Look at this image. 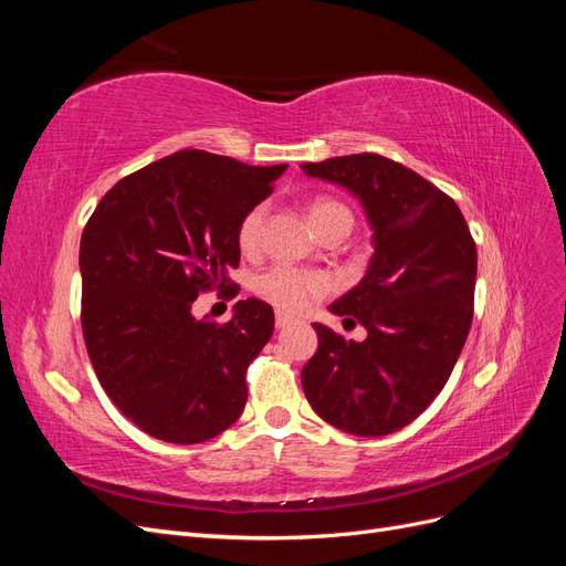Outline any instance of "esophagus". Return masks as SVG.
<instances>
[{"instance_id": "esophagus-1", "label": "esophagus", "mask_w": 566, "mask_h": 566, "mask_svg": "<svg viewBox=\"0 0 566 566\" xmlns=\"http://www.w3.org/2000/svg\"><path fill=\"white\" fill-rule=\"evenodd\" d=\"M293 316H290V314H283V312H279L276 314V328L279 331H283V328H287V325H293Z\"/></svg>"}]
</instances>
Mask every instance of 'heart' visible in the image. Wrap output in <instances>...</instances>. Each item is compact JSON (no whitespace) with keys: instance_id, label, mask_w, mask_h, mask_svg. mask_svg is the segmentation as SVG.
Returning <instances> with one entry per match:
<instances>
[{"instance_id":"heart-1","label":"heart","mask_w":566,"mask_h":566,"mask_svg":"<svg viewBox=\"0 0 566 566\" xmlns=\"http://www.w3.org/2000/svg\"><path fill=\"white\" fill-rule=\"evenodd\" d=\"M266 212H269L266 205L256 202L243 214V219L238 221L235 238H238V248L243 252H254L260 248ZM310 214L318 233L328 231L331 227L339 224V221L354 224V217L347 205H342L333 198H316L312 202ZM333 290H335V281L331 273H325L321 269H300L290 264L271 266L254 279V293L290 314H302L306 310H312L318 300L328 297Z\"/></svg>"}]
</instances>
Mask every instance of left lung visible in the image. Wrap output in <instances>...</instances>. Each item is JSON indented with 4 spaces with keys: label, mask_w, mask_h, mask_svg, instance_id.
<instances>
[{
    "label": "left lung",
    "mask_w": 566,
    "mask_h": 566,
    "mask_svg": "<svg viewBox=\"0 0 566 566\" xmlns=\"http://www.w3.org/2000/svg\"><path fill=\"white\" fill-rule=\"evenodd\" d=\"M300 167L349 188L375 231L368 273L331 304L368 337L345 339L314 323L306 401L342 432L385 437L413 422L451 378L474 314V238L451 196L378 153Z\"/></svg>",
    "instance_id": "left-lung-1"
}]
</instances>
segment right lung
Here are the masks:
<instances>
[{
  "label": "right lung",
  "instance_id": "add662e5",
  "mask_svg": "<svg viewBox=\"0 0 566 566\" xmlns=\"http://www.w3.org/2000/svg\"><path fill=\"white\" fill-rule=\"evenodd\" d=\"M285 167L186 148L119 179L84 227V345L101 387L146 434L200 443L241 418L273 310L248 297L217 323L191 306L202 293L238 295L227 279L241 262L238 221Z\"/></svg>",
  "mask_w": 566,
  "mask_h": 566
}]
</instances>
